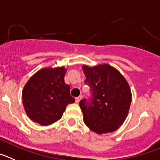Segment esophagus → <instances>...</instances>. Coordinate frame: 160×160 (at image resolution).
I'll list each match as a JSON object with an SVG mask.
<instances>
[{"label":"esophagus","mask_w":160,"mask_h":160,"mask_svg":"<svg viewBox=\"0 0 160 160\" xmlns=\"http://www.w3.org/2000/svg\"><path fill=\"white\" fill-rule=\"evenodd\" d=\"M81 99H82V96H78V97L76 98V103H80V101L81 100Z\"/></svg>","instance_id":"34e87169"}]
</instances>
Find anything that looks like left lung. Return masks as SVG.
<instances>
[{"mask_svg": "<svg viewBox=\"0 0 160 160\" xmlns=\"http://www.w3.org/2000/svg\"><path fill=\"white\" fill-rule=\"evenodd\" d=\"M92 97L80 102L83 122L90 130L101 134L113 132L123 123L132 103V92L123 75L108 64L82 66Z\"/></svg>", "mask_w": 160, "mask_h": 160, "instance_id": "obj_1", "label": "left lung"}]
</instances>
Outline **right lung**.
<instances>
[{"mask_svg": "<svg viewBox=\"0 0 160 160\" xmlns=\"http://www.w3.org/2000/svg\"><path fill=\"white\" fill-rule=\"evenodd\" d=\"M66 71L64 66L44 68L25 83L23 105L31 120L42 126L52 124L62 117L68 103H74L69 85L64 83Z\"/></svg>", "mask_w": 160, "mask_h": 160, "instance_id": "1", "label": "right lung"}]
</instances>
